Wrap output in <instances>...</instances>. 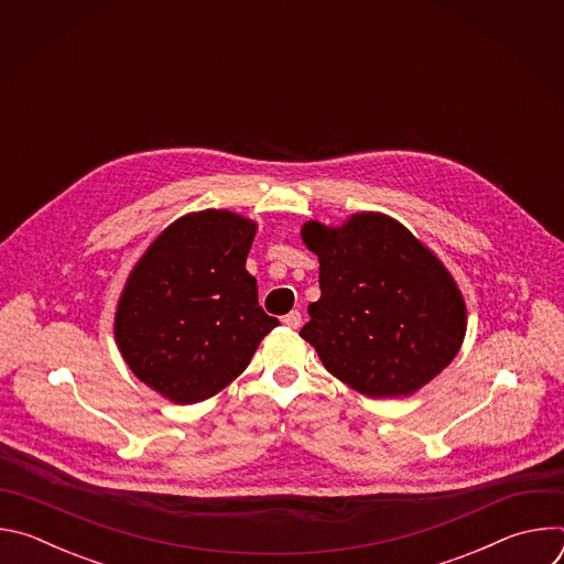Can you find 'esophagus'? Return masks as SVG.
Wrapping results in <instances>:
<instances>
[{"label": "esophagus", "mask_w": 564, "mask_h": 564, "mask_svg": "<svg viewBox=\"0 0 564 564\" xmlns=\"http://www.w3.org/2000/svg\"><path fill=\"white\" fill-rule=\"evenodd\" d=\"M301 312L299 310H292V312H288L285 316H283V324L288 326V328H292V330H296L299 326H301Z\"/></svg>", "instance_id": "1"}]
</instances>
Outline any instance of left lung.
<instances>
[{
  "instance_id": "left-lung-1",
  "label": "left lung",
  "mask_w": 564,
  "mask_h": 564,
  "mask_svg": "<svg viewBox=\"0 0 564 564\" xmlns=\"http://www.w3.org/2000/svg\"><path fill=\"white\" fill-rule=\"evenodd\" d=\"M301 238L318 257L321 299L301 337L326 370L357 392L409 397L459 352L466 303L444 263L399 220L379 212L344 225L307 220Z\"/></svg>"
}]
</instances>
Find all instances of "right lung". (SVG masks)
<instances>
[{
    "label": "right lung",
    "instance_id": "obj_1",
    "mask_svg": "<svg viewBox=\"0 0 564 564\" xmlns=\"http://www.w3.org/2000/svg\"><path fill=\"white\" fill-rule=\"evenodd\" d=\"M257 223L203 209L160 231L133 265L113 335L131 372L174 404L214 397L279 326L246 270Z\"/></svg>",
    "mask_w": 564,
    "mask_h": 564
}]
</instances>
